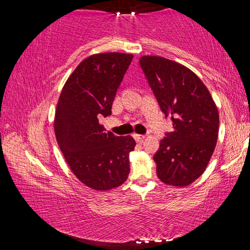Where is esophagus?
Here are the masks:
<instances>
[{
    "instance_id": "1",
    "label": "esophagus",
    "mask_w": 250,
    "mask_h": 250,
    "mask_svg": "<svg viewBox=\"0 0 250 250\" xmlns=\"http://www.w3.org/2000/svg\"><path fill=\"white\" fill-rule=\"evenodd\" d=\"M133 137H134V139H135V141L140 142V143L146 139V135H145V134H137V133H135V134L133 135Z\"/></svg>"
}]
</instances>
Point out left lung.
Returning a JSON list of instances; mask_svg holds the SVG:
<instances>
[{
	"label": "left lung",
	"instance_id": "8db88e82",
	"mask_svg": "<svg viewBox=\"0 0 250 250\" xmlns=\"http://www.w3.org/2000/svg\"><path fill=\"white\" fill-rule=\"evenodd\" d=\"M139 62L161 110L173 122L153 156L156 174L167 185H189L205 171L216 146V104L188 67L160 56H142Z\"/></svg>",
	"mask_w": 250,
	"mask_h": 250
}]
</instances>
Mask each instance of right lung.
Instances as JSON below:
<instances>
[{
	"instance_id": "right-lung-1",
	"label": "right lung",
	"mask_w": 250,
	"mask_h": 250,
	"mask_svg": "<svg viewBox=\"0 0 250 250\" xmlns=\"http://www.w3.org/2000/svg\"><path fill=\"white\" fill-rule=\"evenodd\" d=\"M133 55L95 54L80 62L67 79L55 113V134L76 177L96 191L118 188L128 179L131 135L105 132L101 116L111 115L118 88Z\"/></svg>"
}]
</instances>
